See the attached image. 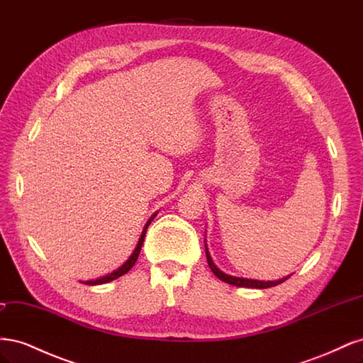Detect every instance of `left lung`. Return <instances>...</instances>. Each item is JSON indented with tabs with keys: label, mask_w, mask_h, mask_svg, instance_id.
<instances>
[{
	"label": "left lung",
	"mask_w": 363,
	"mask_h": 363,
	"mask_svg": "<svg viewBox=\"0 0 363 363\" xmlns=\"http://www.w3.org/2000/svg\"><path fill=\"white\" fill-rule=\"evenodd\" d=\"M206 240V239H204ZM206 245V257H207V263H208V267H211V269H212V272L215 274V276L219 279V280H223V281H225V283H228V284H233V286H239V288H256V289H267V288H272V286H277V284H280V283H283L284 280H288L289 279V276L288 277H283V279H279V280H252V279H244V277H235V276H228V274H225V272H223L221 269H219L215 263H213V260H212V257H211V252H208V250H207V244H204Z\"/></svg>",
	"instance_id": "left-lung-1"
}]
</instances>
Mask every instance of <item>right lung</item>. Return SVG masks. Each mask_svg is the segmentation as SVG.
<instances>
[{"instance_id":"right-lung-1","label":"right lung","mask_w":363,"mask_h":363,"mask_svg":"<svg viewBox=\"0 0 363 363\" xmlns=\"http://www.w3.org/2000/svg\"><path fill=\"white\" fill-rule=\"evenodd\" d=\"M156 215H157V213L152 215V216L148 219V221H147V224H145L144 230H142V235H140V238H139V242H138V245H136L135 251L131 252V256L125 260V263H124L123 267H119L118 269H115V271H113V272H111V274H107V276H104V277L95 279V280H86V281H82V283H84V284H89V286H95V284L108 283V281H112V280H115V279H118V277H121V276H124V274H127L131 268H133V265H135L136 260H138V257H139V252H140L142 244H144V239H145L147 228H148V225L151 224L152 219H155V216H156Z\"/></svg>"}]
</instances>
